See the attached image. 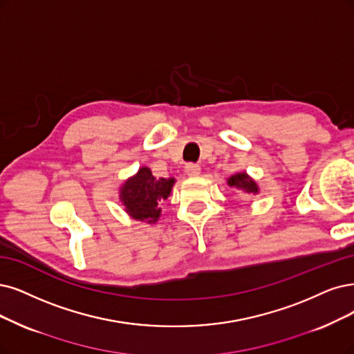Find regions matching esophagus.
Segmentation results:
<instances>
[{
	"label": "esophagus",
	"instance_id": "obj_1",
	"mask_svg": "<svg viewBox=\"0 0 354 354\" xmlns=\"http://www.w3.org/2000/svg\"><path fill=\"white\" fill-rule=\"evenodd\" d=\"M185 174H187L188 176H191V178H194V176H198V175L201 174V167H200L198 165L188 163V165L185 166Z\"/></svg>",
	"mask_w": 354,
	"mask_h": 354
}]
</instances>
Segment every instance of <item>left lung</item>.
<instances>
[{"instance_id":"left-lung-1","label":"left lung","mask_w":354,"mask_h":354,"mask_svg":"<svg viewBox=\"0 0 354 354\" xmlns=\"http://www.w3.org/2000/svg\"><path fill=\"white\" fill-rule=\"evenodd\" d=\"M227 185L232 188H236L243 191L248 195H257L259 194V187L255 182V179H252L246 172H239L234 174L230 178H227Z\"/></svg>"}]
</instances>
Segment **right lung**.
Listing matches in <instances>:
<instances>
[{"label":"right lung","mask_w":354,"mask_h":354,"mask_svg":"<svg viewBox=\"0 0 354 354\" xmlns=\"http://www.w3.org/2000/svg\"><path fill=\"white\" fill-rule=\"evenodd\" d=\"M175 178H154L150 167L141 166L120 187V201L125 213L137 221L154 225L160 218V204L169 198Z\"/></svg>","instance_id":"1"}]
</instances>
